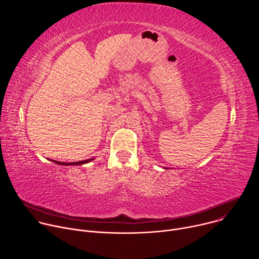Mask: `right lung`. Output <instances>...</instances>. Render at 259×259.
<instances>
[{
	"instance_id": "obj_1",
	"label": "right lung",
	"mask_w": 259,
	"mask_h": 259,
	"mask_svg": "<svg viewBox=\"0 0 259 259\" xmlns=\"http://www.w3.org/2000/svg\"><path fill=\"white\" fill-rule=\"evenodd\" d=\"M93 159H89V160H85V161H80V162H72V163H63V162H58V161H55V160H51V161H53L54 163H56V164H58V165H83V164H86V163H88V162H90V161H92Z\"/></svg>"
}]
</instances>
